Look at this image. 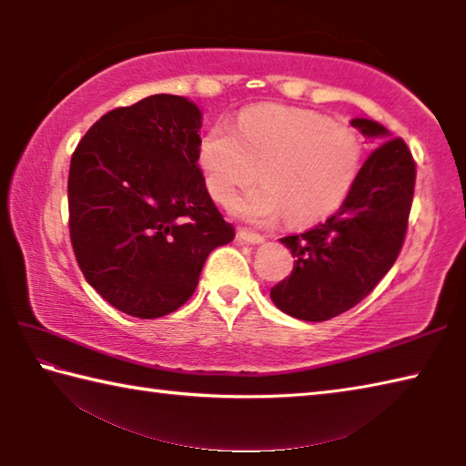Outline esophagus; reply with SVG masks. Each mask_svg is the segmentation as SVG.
I'll return each mask as SVG.
<instances>
[{
    "mask_svg": "<svg viewBox=\"0 0 466 466\" xmlns=\"http://www.w3.org/2000/svg\"><path fill=\"white\" fill-rule=\"evenodd\" d=\"M236 238H238L244 244H263L265 242L261 234H255V232H248V230H238Z\"/></svg>",
    "mask_w": 466,
    "mask_h": 466,
    "instance_id": "34e87169",
    "label": "esophagus"
}]
</instances>
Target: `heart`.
<instances>
[{"instance_id": "heart-1", "label": "heart", "mask_w": 466, "mask_h": 466, "mask_svg": "<svg viewBox=\"0 0 466 466\" xmlns=\"http://www.w3.org/2000/svg\"><path fill=\"white\" fill-rule=\"evenodd\" d=\"M199 162L214 199L228 205L240 188H263L234 203V214L269 226L288 214L296 226L320 222L341 208L356 187L364 149L356 131L304 108L255 106L234 127L205 133Z\"/></svg>"}]
</instances>
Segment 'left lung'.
Listing matches in <instances>:
<instances>
[{
  "label": "left lung",
  "mask_w": 466,
  "mask_h": 466,
  "mask_svg": "<svg viewBox=\"0 0 466 466\" xmlns=\"http://www.w3.org/2000/svg\"><path fill=\"white\" fill-rule=\"evenodd\" d=\"M378 146L361 167L347 201L327 222L281 244L296 257L271 299L289 317L320 322L350 310L376 288L403 247L415 187V162L405 141L372 119H351Z\"/></svg>",
  "instance_id": "8db88e82"
}]
</instances>
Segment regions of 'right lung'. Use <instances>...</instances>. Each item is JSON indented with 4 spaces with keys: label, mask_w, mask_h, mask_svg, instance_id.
<instances>
[{
    "label": "right lung",
    "mask_w": 466,
    "mask_h": 466,
    "mask_svg": "<svg viewBox=\"0 0 466 466\" xmlns=\"http://www.w3.org/2000/svg\"><path fill=\"white\" fill-rule=\"evenodd\" d=\"M201 119L193 100L154 94L100 116L72 156L67 199L77 265L131 317L180 309L209 252L234 240L197 164Z\"/></svg>",
    "instance_id": "add662e5"
}]
</instances>
